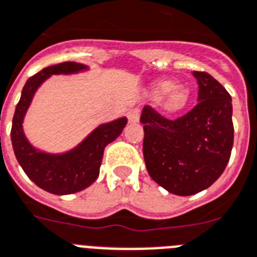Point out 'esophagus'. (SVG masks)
I'll list each match as a JSON object with an SVG mask.
<instances>
[{"instance_id": "obj_1", "label": "esophagus", "mask_w": 257, "mask_h": 257, "mask_svg": "<svg viewBox=\"0 0 257 257\" xmlns=\"http://www.w3.org/2000/svg\"><path fill=\"white\" fill-rule=\"evenodd\" d=\"M126 117H128V121L131 122V124H135V122L139 121V117H140L139 110H137V109L129 110L128 114H126Z\"/></svg>"}]
</instances>
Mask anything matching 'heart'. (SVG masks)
Segmentation results:
<instances>
[{"instance_id":"obj_1","label":"heart","mask_w":257,"mask_h":257,"mask_svg":"<svg viewBox=\"0 0 257 257\" xmlns=\"http://www.w3.org/2000/svg\"><path fill=\"white\" fill-rule=\"evenodd\" d=\"M148 97L158 101L160 109L166 114L181 113L187 108L191 100V91L183 84H177L170 79L154 81L149 87Z\"/></svg>"}]
</instances>
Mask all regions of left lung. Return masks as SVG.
Listing matches in <instances>:
<instances>
[{"label":"left lung","instance_id":"1","mask_svg":"<svg viewBox=\"0 0 257 257\" xmlns=\"http://www.w3.org/2000/svg\"><path fill=\"white\" fill-rule=\"evenodd\" d=\"M198 104L170 121L144 107V160L154 182L169 193L187 197L215 182L230 161L233 145L232 100L207 72L194 71Z\"/></svg>","mask_w":257,"mask_h":257}]
</instances>
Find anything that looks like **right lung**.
Listing matches in <instances>:
<instances>
[{
	"instance_id": "1",
	"label": "right lung",
	"mask_w": 257,
	"mask_h": 257,
	"mask_svg": "<svg viewBox=\"0 0 257 257\" xmlns=\"http://www.w3.org/2000/svg\"><path fill=\"white\" fill-rule=\"evenodd\" d=\"M89 71L88 66L75 62L43 68L26 81L14 112L12 144L17 161L26 176L38 187L55 195H68L91 186L99 177L104 149L121 135L126 117L97 125L78 145L62 153L45 152L27 140L24 121L38 88L53 75H76Z\"/></svg>"
}]
</instances>
